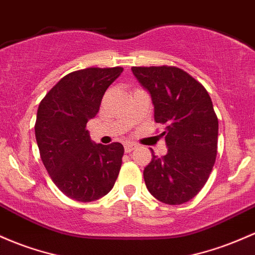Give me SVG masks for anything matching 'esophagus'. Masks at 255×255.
I'll return each mask as SVG.
<instances>
[{
    "instance_id": "34e87169",
    "label": "esophagus",
    "mask_w": 255,
    "mask_h": 255,
    "mask_svg": "<svg viewBox=\"0 0 255 255\" xmlns=\"http://www.w3.org/2000/svg\"><path fill=\"white\" fill-rule=\"evenodd\" d=\"M136 147H138V145L136 144H133V142H127V144H125V151L127 153L132 152L133 150H135Z\"/></svg>"
}]
</instances>
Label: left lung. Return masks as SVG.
<instances>
[{
    "label": "left lung",
    "mask_w": 255,
    "mask_h": 255,
    "mask_svg": "<svg viewBox=\"0 0 255 255\" xmlns=\"http://www.w3.org/2000/svg\"><path fill=\"white\" fill-rule=\"evenodd\" d=\"M149 91L155 121L163 125L167 155H153L144 169L150 194L167 205L195 197L208 180L218 147V117L206 88L177 66H133ZM151 152H153L151 150Z\"/></svg>",
    "instance_id": "left-lung-1"
}]
</instances>
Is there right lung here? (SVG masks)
Here are the masks:
<instances>
[{"instance_id": "obj_1", "label": "right lung", "mask_w": 255, "mask_h": 255, "mask_svg": "<svg viewBox=\"0 0 255 255\" xmlns=\"http://www.w3.org/2000/svg\"><path fill=\"white\" fill-rule=\"evenodd\" d=\"M123 68H87L65 75L38 105L35 135L53 183L68 197L92 202L119 177L122 144H93L86 126L98 114L108 87Z\"/></svg>"}]
</instances>
